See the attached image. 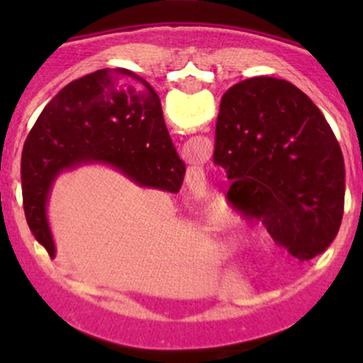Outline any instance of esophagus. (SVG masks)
Listing matches in <instances>:
<instances>
[{"instance_id":"1","label":"esophagus","mask_w":363,"mask_h":363,"mask_svg":"<svg viewBox=\"0 0 363 363\" xmlns=\"http://www.w3.org/2000/svg\"><path fill=\"white\" fill-rule=\"evenodd\" d=\"M201 176H205V174H203V172H201ZM203 181H205V177H203Z\"/></svg>"}]
</instances>
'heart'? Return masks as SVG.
<instances>
[{
  "label": "heart",
  "mask_w": 363,
  "mask_h": 363,
  "mask_svg": "<svg viewBox=\"0 0 363 363\" xmlns=\"http://www.w3.org/2000/svg\"><path fill=\"white\" fill-rule=\"evenodd\" d=\"M234 232H232V234H235L237 235V230H239V227L240 225L239 223H234ZM220 249H222V252H225V254H228V252H232L235 249V239H234V235L232 237H227V239H223L222 242H220Z\"/></svg>",
  "instance_id": "1"
}]
</instances>
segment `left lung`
<instances>
[{
  "label": "left lung",
  "instance_id": "1",
  "mask_svg": "<svg viewBox=\"0 0 363 363\" xmlns=\"http://www.w3.org/2000/svg\"><path fill=\"white\" fill-rule=\"evenodd\" d=\"M213 162L232 181V203L298 261L335 240L345 208L343 153L323 112L295 85L256 77L225 91Z\"/></svg>",
  "mask_w": 363,
  "mask_h": 363
}]
</instances>
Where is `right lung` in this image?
<instances>
[{"instance_id": "1", "label": "right lung", "mask_w": 363, "mask_h": 363, "mask_svg": "<svg viewBox=\"0 0 363 363\" xmlns=\"http://www.w3.org/2000/svg\"><path fill=\"white\" fill-rule=\"evenodd\" d=\"M106 164L140 186L179 193L186 165L170 140L160 99L128 69H99L57 91L22 152L25 218L37 242L56 256L48 199L62 170Z\"/></svg>"}]
</instances>
